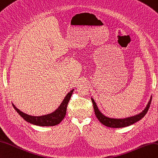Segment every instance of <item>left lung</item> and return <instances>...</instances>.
Here are the masks:
<instances>
[{"label": "left lung", "instance_id": "1", "mask_svg": "<svg viewBox=\"0 0 158 158\" xmlns=\"http://www.w3.org/2000/svg\"><path fill=\"white\" fill-rule=\"evenodd\" d=\"M152 96H151V98H150L149 102H148V105L146 106L145 108L141 113H139L138 114H136L133 116L128 117V118H112L104 116L103 114L100 111V110L98 109L96 102H95L93 98H91V101H92V103H93L95 114H96L97 118L102 124H103L106 127H111V128H123V127L130 126L131 124L135 123L136 122H137V121L140 120L141 118H143L144 116L146 114V113L148 112V110L149 108V106H150V104H151V102H152Z\"/></svg>", "mask_w": 158, "mask_h": 158}]
</instances>
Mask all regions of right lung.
Returning <instances> with one entry per match:
<instances>
[{
  "label": "right lung",
  "mask_w": 158,
  "mask_h": 158,
  "mask_svg": "<svg viewBox=\"0 0 158 158\" xmlns=\"http://www.w3.org/2000/svg\"><path fill=\"white\" fill-rule=\"evenodd\" d=\"M74 91V89L71 90L70 92H69L67 96H65L63 101L62 102L60 106L58 107L54 112L48 114L46 115L40 116H34L31 115H28L27 114L23 113L20 111L19 109H17L15 106L13 104V106L15 110L17 112V113L27 122L35 124V125L42 126V127H50L55 126L56 124H59L61 121L63 120L67 112V108L69 100H70L72 94Z\"/></svg>",
  "instance_id": "obj_1"
}]
</instances>
